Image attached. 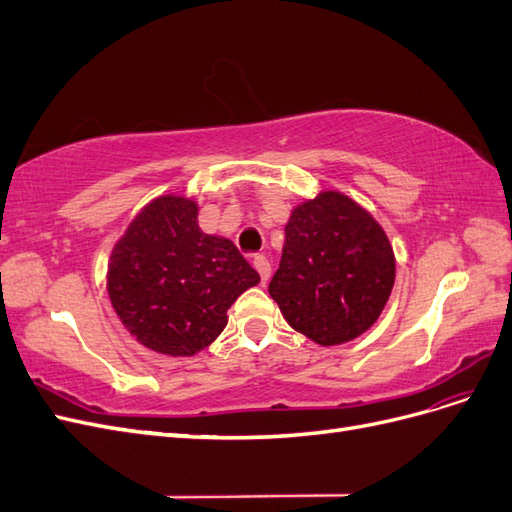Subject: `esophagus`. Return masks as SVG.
I'll list each match as a JSON object with an SVG mask.
<instances>
[{"label":"esophagus","mask_w":512,"mask_h":512,"mask_svg":"<svg viewBox=\"0 0 512 512\" xmlns=\"http://www.w3.org/2000/svg\"><path fill=\"white\" fill-rule=\"evenodd\" d=\"M254 267H256V271L260 273V277H262V282H269V277H271V262L262 256V254H258V256H254Z\"/></svg>","instance_id":"obj_1"}]
</instances>
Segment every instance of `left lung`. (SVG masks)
<instances>
[{"instance_id":"obj_1","label":"left lung","mask_w":512,"mask_h":512,"mask_svg":"<svg viewBox=\"0 0 512 512\" xmlns=\"http://www.w3.org/2000/svg\"><path fill=\"white\" fill-rule=\"evenodd\" d=\"M393 286V245L354 198L322 190L292 207L269 294L294 331L318 346L352 342L380 318Z\"/></svg>"}]
</instances>
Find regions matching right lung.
I'll return each mask as SVG.
<instances>
[{"instance_id": "obj_1", "label": "right lung", "mask_w": 512, "mask_h": 512, "mask_svg": "<svg viewBox=\"0 0 512 512\" xmlns=\"http://www.w3.org/2000/svg\"><path fill=\"white\" fill-rule=\"evenodd\" d=\"M260 282L230 239L198 226V203L164 194L136 215L115 243L108 299L138 344L166 356H194L228 322V307Z\"/></svg>"}]
</instances>
